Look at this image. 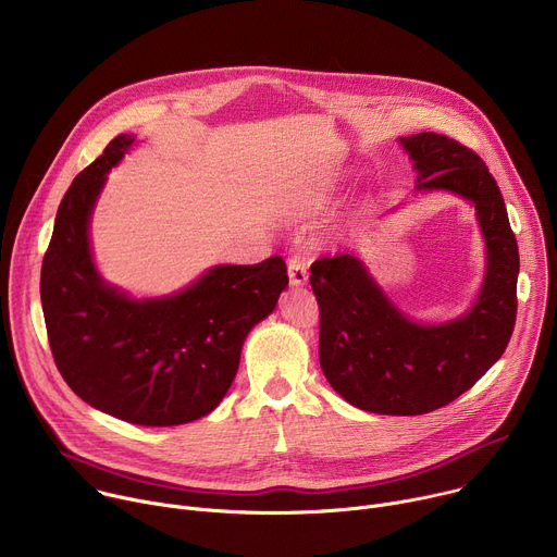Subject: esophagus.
Segmentation results:
<instances>
[{
	"label": "esophagus",
	"mask_w": 557,
	"mask_h": 557,
	"mask_svg": "<svg viewBox=\"0 0 557 557\" xmlns=\"http://www.w3.org/2000/svg\"><path fill=\"white\" fill-rule=\"evenodd\" d=\"M288 280L293 286H304L308 282V269L301 258H290L288 260Z\"/></svg>",
	"instance_id": "obj_1"
}]
</instances>
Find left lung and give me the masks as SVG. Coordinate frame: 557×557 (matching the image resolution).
Returning <instances> with one entry per match:
<instances>
[{"mask_svg":"<svg viewBox=\"0 0 557 557\" xmlns=\"http://www.w3.org/2000/svg\"><path fill=\"white\" fill-rule=\"evenodd\" d=\"M401 145L419 172L417 189L473 202L487 243L479 299L454 322L421 326L350 251L312 262L310 286L320 304V363L335 392L366 412L417 417L458 399L503 357L516 326L520 258L503 194L479 153L436 132Z\"/></svg>","mask_w":557,"mask_h":557,"instance_id":"1","label":"left lung"}]
</instances>
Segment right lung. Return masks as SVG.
<instances>
[{
    "label": "right lung",
    "mask_w": 557,
    "mask_h": 557,
    "mask_svg": "<svg viewBox=\"0 0 557 557\" xmlns=\"http://www.w3.org/2000/svg\"><path fill=\"white\" fill-rule=\"evenodd\" d=\"M134 136L121 134L65 191L41 264V306L63 381L92 408L147 428L191 423L231 387L249 331L288 286L286 264L209 269L163 299H129L92 262L88 222L106 174Z\"/></svg>",
    "instance_id": "add662e5"
}]
</instances>
